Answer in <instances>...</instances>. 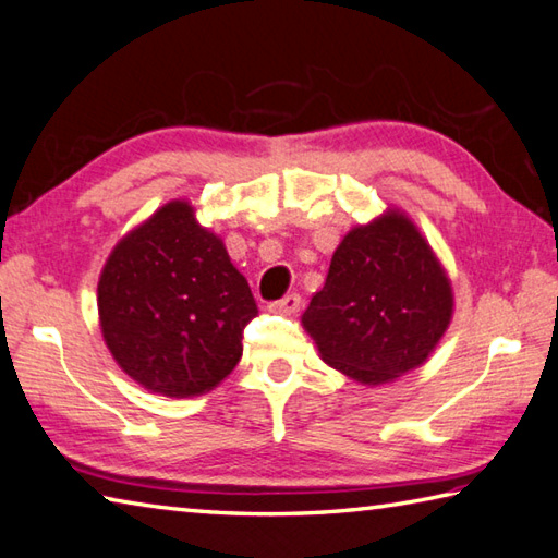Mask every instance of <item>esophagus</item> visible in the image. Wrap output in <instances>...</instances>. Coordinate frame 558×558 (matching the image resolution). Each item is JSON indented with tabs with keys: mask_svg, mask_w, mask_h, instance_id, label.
<instances>
[{
	"mask_svg": "<svg viewBox=\"0 0 558 558\" xmlns=\"http://www.w3.org/2000/svg\"><path fill=\"white\" fill-rule=\"evenodd\" d=\"M299 308H301V296H299V293H289V296H283V299L275 301V303H271V306H269L271 313H283V315L296 313Z\"/></svg>",
	"mask_w": 558,
	"mask_h": 558,
	"instance_id": "34e87169",
	"label": "esophagus"
}]
</instances>
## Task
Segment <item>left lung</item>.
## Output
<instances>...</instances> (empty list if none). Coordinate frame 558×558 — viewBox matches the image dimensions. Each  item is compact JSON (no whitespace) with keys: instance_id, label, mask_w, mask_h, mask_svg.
Here are the masks:
<instances>
[{"instance_id":"obj_1","label":"left lung","mask_w":558,"mask_h":558,"mask_svg":"<svg viewBox=\"0 0 558 558\" xmlns=\"http://www.w3.org/2000/svg\"><path fill=\"white\" fill-rule=\"evenodd\" d=\"M454 313L442 262L398 208L342 238L301 323L320 360L364 386L388 384L435 352Z\"/></svg>"}]
</instances>
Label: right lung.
Returning a JSON list of instances; mask_svg holds the SVG:
<instances>
[{
    "mask_svg": "<svg viewBox=\"0 0 558 558\" xmlns=\"http://www.w3.org/2000/svg\"><path fill=\"white\" fill-rule=\"evenodd\" d=\"M99 323L116 364L170 398L202 396L235 369L257 315L247 279L194 206L170 202L111 250L99 277Z\"/></svg>",
    "mask_w": 558,
    "mask_h": 558,
    "instance_id": "right-lung-1",
    "label": "right lung"
}]
</instances>
